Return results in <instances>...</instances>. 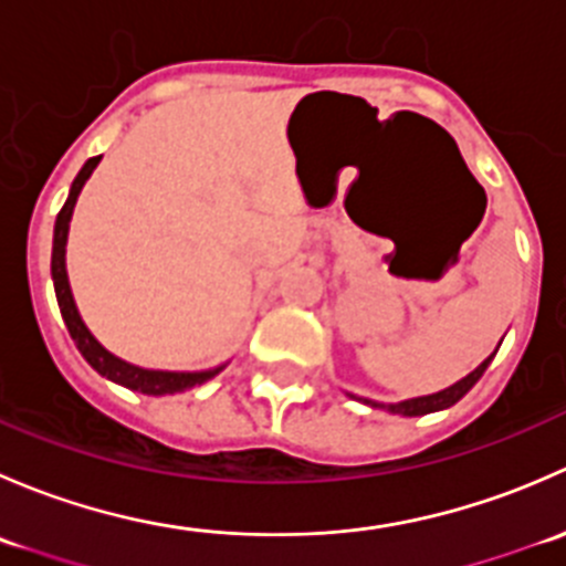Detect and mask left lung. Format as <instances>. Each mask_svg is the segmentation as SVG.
<instances>
[{"label": "left lung", "instance_id": "1", "mask_svg": "<svg viewBox=\"0 0 566 566\" xmlns=\"http://www.w3.org/2000/svg\"><path fill=\"white\" fill-rule=\"evenodd\" d=\"M499 350V347H495ZM495 356V353H493ZM493 356L484 358L482 364H479L476 369H473L471 375H465V378L458 380L454 386H449V389L443 391H436V394H427V397H413V399H405V402H391V405H384V402H373V399H364L367 405H373V408H384L389 410V413H399V416H424V413H436V410H443V408H452L454 402H460L462 397H465L468 391L476 386V380L482 378L484 369H488V364L493 361ZM361 399V397H356Z\"/></svg>", "mask_w": 566, "mask_h": 566}]
</instances>
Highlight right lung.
<instances>
[{
    "mask_svg": "<svg viewBox=\"0 0 566 566\" xmlns=\"http://www.w3.org/2000/svg\"><path fill=\"white\" fill-rule=\"evenodd\" d=\"M101 156L90 158L87 164L82 167V172L76 175L73 180L71 193H67L65 205H62L60 216H56L54 224V249H51V279H54V293H56V304H60L62 319H65L67 331H71V339L76 342L78 353L84 356V361L95 369L98 375L112 380V384L125 386L130 391H142L150 394V397H164V394H175V391H186L193 389V386H202L205 380H210L213 375H219L224 369V364L216 369H205V373H164V369H145L136 367V364L123 361L114 353H108L93 334L84 325L82 315L76 310V301H73L71 293V282H67V271H65V243H67V230H71V216L73 208H76V199L82 193L84 182L87 177L93 175V169L98 167Z\"/></svg>",
    "mask_w": 566,
    "mask_h": 566,
    "instance_id": "add662e5",
    "label": "right lung"
}]
</instances>
